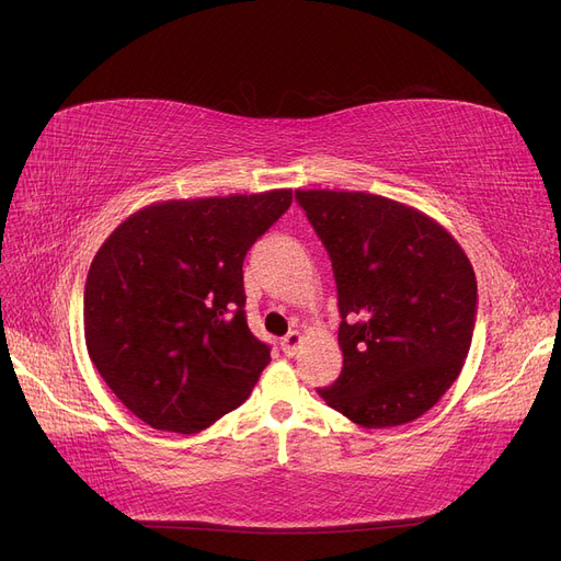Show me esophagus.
Segmentation results:
<instances>
[{
    "label": "esophagus",
    "instance_id": "1",
    "mask_svg": "<svg viewBox=\"0 0 561 561\" xmlns=\"http://www.w3.org/2000/svg\"><path fill=\"white\" fill-rule=\"evenodd\" d=\"M300 344H302V335L298 333V330H294V333H288V335L282 340L284 354H286V356H296V354H298V348H300Z\"/></svg>",
    "mask_w": 561,
    "mask_h": 561
}]
</instances>
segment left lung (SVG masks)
I'll use <instances>...</instances> for the list:
<instances>
[{
    "instance_id": "obj_1",
    "label": "left lung",
    "mask_w": 561,
    "mask_h": 561,
    "mask_svg": "<svg viewBox=\"0 0 561 561\" xmlns=\"http://www.w3.org/2000/svg\"><path fill=\"white\" fill-rule=\"evenodd\" d=\"M333 261L342 375L319 396L363 427L421 419L460 377L476 323L473 267L442 224L365 192L298 190Z\"/></svg>"
}]
</instances>
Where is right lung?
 Wrapping results in <instances>:
<instances>
[{"mask_svg": "<svg viewBox=\"0 0 561 561\" xmlns=\"http://www.w3.org/2000/svg\"><path fill=\"white\" fill-rule=\"evenodd\" d=\"M291 190L161 201L96 252L82 330L117 400L154 430L192 434L238 409L270 363L244 314L242 261Z\"/></svg>", "mask_w": 561, "mask_h": 561, "instance_id": "right-lung-1", "label": "right lung"}]
</instances>
